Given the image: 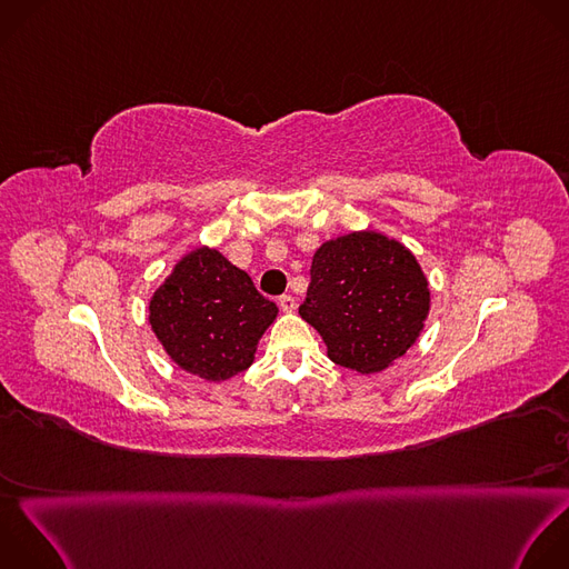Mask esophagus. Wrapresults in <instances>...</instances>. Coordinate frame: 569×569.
Instances as JSON below:
<instances>
[{"mask_svg": "<svg viewBox=\"0 0 569 569\" xmlns=\"http://www.w3.org/2000/svg\"><path fill=\"white\" fill-rule=\"evenodd\" d=\"M279 306H281L283 312H295V310H297V299H295L292 295H283V297L279 299Z\"/></svg>", "mask_w": 569, "mask_h": 569, "instance_id": "obj_1", "label": "esophagus"}]
</instances>
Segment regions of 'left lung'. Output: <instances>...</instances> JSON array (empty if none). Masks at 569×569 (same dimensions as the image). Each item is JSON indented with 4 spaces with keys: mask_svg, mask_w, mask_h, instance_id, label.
I'll list each match as a JSON object with an SVG mask.
<instances>
[{
    "mask_svg": "<svg viewBox=\"0 0 569 569\" xmlns=\"http://www.w3.org/2000/svg\"><path fill=\"white\" fill-rule=\"evenodd\" d=\"M429 310L431 288L416 254L375 230L323 241L299 306L328 357L361 375L393 366L422 335Z\"/></svg>",
    "mask_w": 569,
    "mask_h": 569,
    "instance_id": "1",
    "label": "left lung"
}]
</instances>
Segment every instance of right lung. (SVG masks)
Here are the masks:
<instances>
[{"mask_svg": "<svg viewBox=\"0 0 569 569\" xmlns=\"http://www.w3.org/2000/svg\"><path fill=\"white\" fill-rule=\"evenodd\" d=\"M277 312L248 272L208 246L182 254L149 299V326L169 359L214 385L252 366Z\"/></svg>", "mask_w": 569, "mask_h": 569, "instance_id": "obj_1", "label": "right lung"}]
</instances>
